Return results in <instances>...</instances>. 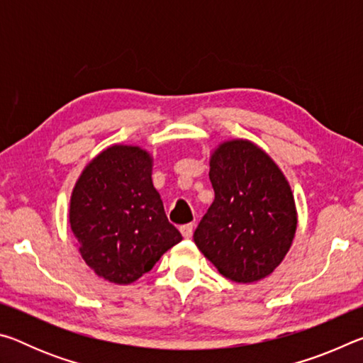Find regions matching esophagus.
<instances>
[{
    "instance_id": "esophagus-1",
    "label": "esophagus",
    "mask_w": 363,
    "mask_h": 363,
    "mask_svg": "<svg viewBox=\"0 0 363 363\" xmlns=\"http://www.w3.org/2000/svg\"><path fill=\"white\" fill-rule=\"evenodd\" d=\"M179 230H181L184 238H190L194 233V224H184V225H181Z\"/></svg>"
}]
</instances>
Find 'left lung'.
Here are the masks:
<instances>
[{"label": "left lung", "instance_id": "obj_1", "mask_svg": "<svg viewBox=\"0 0 363 363\" xmlns=\"http://www.w3.org/2000/svg\"><path fill=\"white\" fill-rule=\"evenodd\" d=\"M214 201L194 233L195 245L227 280L269 277L290 251L298 211L290 182L266 150L229 139L210 153Z\"/></svg>", "mask_w": 363, "mask_h": 363}]
</instances>
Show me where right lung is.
I'll return each mask as SVG.
<instances>
[{
    "label": "right lung",
    "mask_w": 363,
    "mask_h": 363,
    "mask_svg": "<svg viewBox=\"0 0 363 363\" xmlns=\"http://www.w3.org/2000/svg\"><path fill=\"white\" fill-rule=\"evenodd\" d=\"M153 157L113 144L83 168L70 196L69 223L83 261L101 279L130 285L182 240L152 182Z\"/></svg>",
    "instance_id": "right-lung-1"
}]
</instances>
